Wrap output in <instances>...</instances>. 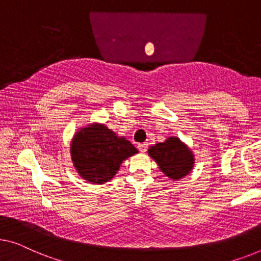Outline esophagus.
<instances>
[{
  "label": "esophagus",
  "mask_w": 261,
  "mask_h": 261,
  "mask_svg": "<svg viewBox=\"0 0 261 261\" xmlns=\"http://www.w3.org/2000/svg\"><path fill=\"white\" fill-rule=\"evenodd\" d=\"M138 150L141 151V152H146L147 150V144L146 143H142V144H138Z\"/></svg>",
  "instance_id": "1"
}]
</instances>
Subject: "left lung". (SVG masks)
<instances>
[{"label": "left lung", "mask_w": 261, "mask_h": 261, "mask_svg": "<svg viewBox=\"0 0 261 261\" xmlns=\"http://www.w3.org/2000/svg\"><path fill=\"white\" fill-rule=\"evenodd\" d=\"M147 152L154 159L162 172L171 179H180L193 168L194 158L191 150L179 138L170 137L164 143L154 144Z\"/></svg>", "instance_id": "obj_1"}]
</instances>
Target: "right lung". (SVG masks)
Masks as SVG:
<instances>
[{
	"mask_svg": "<svg viewBox=\"0 0 261 261\" xmlns=\"http://www.w3.org/2000/svg\"><path fill=\"white\" fill-rule=\"evenodd\" d=\"M137 152L129 141L116 136L104 124L81 129L70 147L76 171L92 184H104L112 179L123 161Z\"/></svg>",
	"mask_w": 261,
	"mask_h": 261,
	"instance_id": "right-lung-1",
	"label": "right lung"
}]
</instances>
